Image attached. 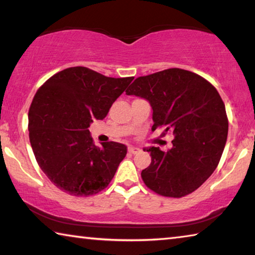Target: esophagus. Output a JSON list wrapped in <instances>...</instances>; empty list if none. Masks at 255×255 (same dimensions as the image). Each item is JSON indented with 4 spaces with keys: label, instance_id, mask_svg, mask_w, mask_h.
<instances>
[{
    "label": "esophagus",
    "instance_id": "34e87169",
    "mask_svg": "<svg viewBox=\"0 0 255 255\" xmlns=\"http://www.w3.org/2000/svg\"><path fill=\"white\" fill-rule=\"evenodd\" d=\"M128 152L130 153V154H137V153L140 152V149L138 148V147H133V146H129Z\"/></svg>",
    "mask_w": 255,
    "mask_h": 255
}]
</instances>
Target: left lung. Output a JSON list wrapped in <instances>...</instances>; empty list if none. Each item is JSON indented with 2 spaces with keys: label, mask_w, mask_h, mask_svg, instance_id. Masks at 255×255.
I'll use <instances>...</instances> for the list:
<instances>
[{
  "label": "left lung",
  "mask_w": 255,
  "mask_h": 255,
  "mask_svg": "<svg viewBox=\"0 0 255 255\" xmlns=\"http://www.w3.org/2000/svg\"><path fill=\"white\" fill-rule=\"evenodd\" d=\"M126 94L150 103L153 131L174 135L167 152L145 148L152 156L141 171L146 187L164 197L190 195L213 174L226 144L228 119L218 91L196 73L169 68L137 77Z\"/></svg>",
  "instance_id": "8db88e82"
}]
</instances>
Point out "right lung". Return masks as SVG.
<instances>
[{
    "label": "right lung",
    "instance_id": "add662e5",
    "mask_svg": "<svg viewBox=\"0 0 255 255\" xmlns=\"http://www.w3.org/2000/svg\"><path fill=\"white\" fill-rule=\"evenodd\" d=\"M132 80L76 66L56 73L38 89L28 114L30 144L38 165L59 190L88 197L110 183L127 147L116 141L98 147L89 127L106 117Z\"/></svg>",
    "mask_w": 255,
    "mask_h": 255
}]
</instances>
